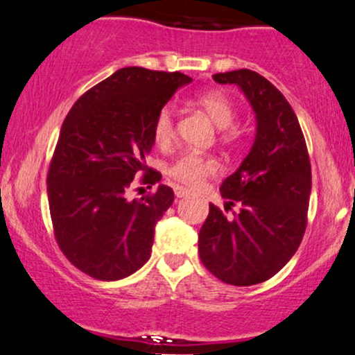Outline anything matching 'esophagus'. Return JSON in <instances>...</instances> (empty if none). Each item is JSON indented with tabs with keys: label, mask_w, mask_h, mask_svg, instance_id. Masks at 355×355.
Returning <instances> with one entry per match:
<instances>
[{
	"label": "esophagus",
	"mask_w": 355,
	"mask_h": 355,
	"mask_svg": "<svg viewBox=\"0 0 355 355\" xmlns=\"http://www.w3.org/2000/svg\"><path fill=\"white\" fill-rule=\"evenodd\" d=\"M174 194H176L178 198H184V196H188L189 191L186 188H182V186H176V188H174Z\"/></svg>",
	"instance_id": "obj_1"
}]
</instances>
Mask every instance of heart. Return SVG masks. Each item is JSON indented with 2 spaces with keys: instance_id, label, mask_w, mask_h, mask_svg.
<instances>
[{
  "instance_id": "obj_1",
  "label": "heart",
  "mask_w": 355,
  "mask_h": 355,
  "mask_svg": "<svg viewBox=\"0 0 355 355\" xmlns=\"http://www.w3.org/2000/svg\"><path fill=\"white\" fill-rule=\"evenodd\" d=\"M198 105L208 114V117L220 129H228L236 121V107L228 95L213 90L202 94L198 98ZM153 135L157 146L166 147L174 139V119L171 107H162L153 124ZM216 171V161L213 157L201 156L198 153H182L173 164L169 166V174L179 182L188 186H196L209 174Z\"/></svg>"
}]
</instances>
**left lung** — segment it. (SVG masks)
Instances as JSON below:
<instances>
[{"mask_svg": "<svg viewBox=\"0 0 355 355\" xmlns=\"http://www.w3.org/2000/svg\"><path fill=\"white\" fill-rule=\"evenodd\" d=\"M213 78L243 90L257 117V135L248 156L220 188L240 211L226 218L209 205L198 252L225 284L257 285L280 272L304 238L312 191L309 150L292 105L273 83L248 69Z\"/></svg>", "mask_w": 355, "mask_h": 355, "instance_id": "8db88e82", "label": "left lung"}]
</instances>
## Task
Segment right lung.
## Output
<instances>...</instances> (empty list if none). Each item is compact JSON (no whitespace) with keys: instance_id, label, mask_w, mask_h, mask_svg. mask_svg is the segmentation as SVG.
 Wrapping results in <instances>:
<instances>
[{"instance_id":"right-lung-1","label":"right lung","mask_w":355,"mask_h":355,"mask_svg":"<svg viewBox=\"0 0 355 355\" xmlns=\"http://www.w3.org/2000/svg\"><path fill=\"white\" fill-rule=\"evenodd\" d=\"M191 80L179 71L125 67L85 92L63 121L46 176L50 216L60 250L92 278L121 280L149 260L154 226L174 191L159 184L141 199L127 193L134 178L161 181L146 166L154 119Z\"/></svg>"}]
</instances>
